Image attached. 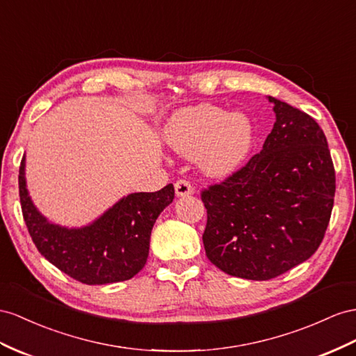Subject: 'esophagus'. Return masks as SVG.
I'll use <instances>...</instances> for the list:
<instances>
[{
	"label": "esophagus",
	"mask_w": 356,
	"mask_h": 356,
	"mask_svg": "<svg viewBox=\"0 0 356 356\" xmlns=\"http://www.w3.org/2000/svg\"><path fill=\"white\" fill-rule=\"evenodd\" d=\"M175 189H176L177 197H186V195L194 194V188L191 186L188 180H177L175 184Z\"/></svg>",
	"instance_id": "34e87169"
}]
</instances>
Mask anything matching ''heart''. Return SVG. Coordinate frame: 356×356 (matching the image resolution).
<instances>
[{
  "label": "heart",
  "instance_id": "b5f03b06",
  "mask_svg": "<svg viewBox=\"0 0 356 356\" xmlns=\"http://www.w3.org/2000/svg\"><path fill=\"white\" fill-rule=\"evenodd\" d=\"M165 141L180 156L197 158L200 171L212 179H225L247 159L254 127L243 113H227L215 105L184 108L170 118Z\"/></svg>",
  "mask_w": 356,
  "mask_h": 356
}]
</instances>
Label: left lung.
I'll return each instance as SVG.
<instances>
[{
	"label": "left lung",
	"mask_w": 356,
	"mask_h": 356,
	"mask_svg": "<svg viewBox=\"0 0 356 356\" xmlns=\"http://www.w3.org/2000/svg\"><path fill=\"white\" fill-rule=\"evenodd\" d=\"M275 123L260 153L202 193L206 256L233 277L266 281L308 260L334 206L335 171L321 126L268 96Z\"/></svg>",
	"instance_id": "1"
}]
</instances>
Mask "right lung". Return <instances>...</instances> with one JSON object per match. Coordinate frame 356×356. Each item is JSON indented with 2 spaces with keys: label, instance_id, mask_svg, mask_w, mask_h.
<instances>
[{
  "label": "right lung",
  "instance_id": "obj_1",
  "mask_svg": "<svg viewBox=\"0 0 356 356\" xmlns=\"http://www.w3.org/2000/svg\"><path fill=\"white\" fill-rule=\"evenodd\" d=\"M19 197L26 229L42 256L74 280L100 286L131 280L144 268L152 229L175 198V186L126 195L93 222L69 229L51 222L34 206L26 189L24 154Z\"/></svg>",
  "mask_w": 356,
  "mask_h": 356
}]
</instances>
